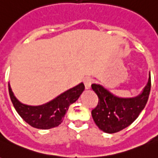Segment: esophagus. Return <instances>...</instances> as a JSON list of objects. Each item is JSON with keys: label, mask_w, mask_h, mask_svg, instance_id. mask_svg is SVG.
I'll list each match as a JSON object with an SVG mask.
<instances>
[{"label": "esophagus", "mask_w": 158, "mask_h": 158, "mask_svg": "<svg viewBox=\"0 0 158 158\" xmlns=\"http://www.w3.org/2000/svg\"><path fill=\"white\" fill-rule=\"evenodd\" d=\"M84 84H85V89H89L91 87V84H92V79L89 77H86L84 79Z\"/></svg>", "instance_id": "obj_1"}]
</instances>
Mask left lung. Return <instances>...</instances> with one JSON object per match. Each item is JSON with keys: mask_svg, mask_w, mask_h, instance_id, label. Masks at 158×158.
Segmentation results:
<instances>
[{"mask_svg": "<svg viewBox=\"0 0 158 158\" xmlns=\"http://www.w3.org/2000/svg\"><path fill=\"white\" fill-rule=\"evenodd\" d=\"M91 88L99 99L91 112L94 122L103 132L113 134L130 125L146 106L151 90V74L142 92L135 97H119L101 85L93 84Z\"/></svg>", "mask_w": 158, "mask_h": 158, "instance_id": "obj_1", "label": "left lung"}]
</instances>
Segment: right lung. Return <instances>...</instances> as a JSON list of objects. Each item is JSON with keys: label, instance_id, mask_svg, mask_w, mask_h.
Wrapping results in <instances>:
<instances>
[{"label": "right lung", "instance_id": "add662e5", "mask_svg": "<svg viewBox=\"0 0 158 158\" xmlns=\"http://www.w3.org/2000/svg\"><path fill=\"white\" fill-rule=\"evenodd\" d=\"M8 89L10 98L16 111L27 123L36 129H49L55 128L62 122L69 106L79 99L85 89V85L80 83L51 102L40 106H29L20 102L14 96L9 83Z\"/></svg>", "mask_w": 158, "mask_h": 158}]
</instances>
